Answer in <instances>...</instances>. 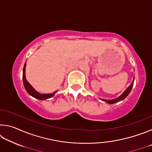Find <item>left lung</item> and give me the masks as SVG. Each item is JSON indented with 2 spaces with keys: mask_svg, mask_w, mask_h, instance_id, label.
Masks as SVG:
<instances>
[{
  "mask_svg": "<svg viewBox=\"0 0 152 152\" xmlns=\"http://www.w3.org/2000/svg\"><path fill=\"white\" fill-rule=\"evenodd\" d=\"M133 82H134V78H133V80L132 82V83L131 84V85L128 87V88L126 89V91L123 92V93L120 96L117 97V99H113V100H105V99H102V101L107 102V103L109 104H114V103H116V102H119L121 101H123V99H125L126 97L128 96V94L130 93L131 91H132V87L133 86Z\"/></svg>",
  "mask_w": 152,
  "mask_h": 152,
  "instance_id": "left-lung-1",
  "label": "left lung"
}]
</instances>
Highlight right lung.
Instances as JSON below:
<instances>
[{
    "label": "right lung",
    "instance_id": "1",
    "mask_svg": "<svg viewBox=\"0 0 152 152\" xmlns=\"http://www.w3.org/2000/svg\"><path fill=\"white\" fill-rule=\"evenodd\" d=\"M26 62L24 64V68L23 70V84L25 86V88L26 90V91L28 92V94H30L31 96L35 98V99H39V100H45L50 98L54 96L56 92L57 91H55L54 92L51 94H40L37 91H36L33 88V86L27 82L26 79V76H25V67H26Z\"/></svg>",
    "mask_w": 152,
    "mask_h": 152
}]
</instances>
